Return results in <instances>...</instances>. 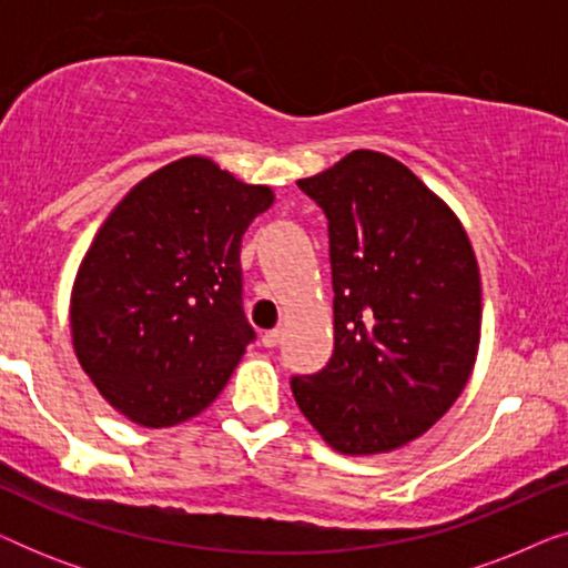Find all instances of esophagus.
<instances>
[{
    "mask_svg": "<svg viewBox=\"0 0 568 568\" xmlns=\"http://www.w3.org/2000/svg\"><path fill=\"white\" fill-rule=\"evenodd\" d=\"M278 341H282V328H271V331L263 333V346H266V348H274Z\"/></svg>",
    "mask_w": 568,
    "mask_h": 568,
    "instance_id": "obj_1",
    "label": "esophagus"
}]
</instances>
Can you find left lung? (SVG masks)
<instances>
[{
    "instance_id": "8db88e82",
    "label": "left lung",
    "mask_w": 568,
    "mask_h": 568,
    "mask_svg": "<svg viewBox=\"0 0 568 568\" xmlns=\"http://www.w3.org/2000/svg\"><path fill=\"white\" fill-rule=\"evenodd\" d=\"M328 220L333 356L294 400L333 449L377 455L422 437L468 383L480 276L445 201L387 154L354 150L297 181Z\"/></svg>"
}]
</instances>
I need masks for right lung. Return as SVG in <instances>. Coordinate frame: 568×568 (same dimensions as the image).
Wrapping results in <instances>:
<instances>
[{"label":"right lung","mask_w":568,"mask_h":568,"mask_svg":"<svg viewBox=\"0 0 568 568\" xmlns=\"http://www.w3.org/2000/svg\"><path fill=\"white\" fill-rule=\"evenodd\" d=\"M274 204L206 158L144 178L113 209L72 290L77 359L131 422L162 429L201 414L255 341L240 245Z\"/></svg>","instance_id":"right-lung-1"}]
</instances>
